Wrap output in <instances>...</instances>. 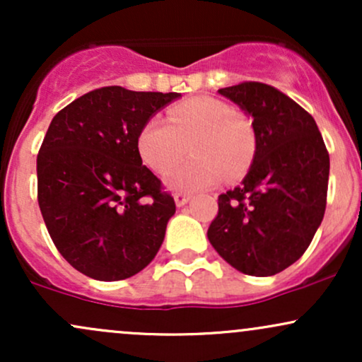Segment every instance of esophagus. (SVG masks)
Returning a JSON list of instances; mask_svg holds the SVG:
<instances>
[{
  "label": "esophagus",
  "mask_w": 362,
  "mask_h": 362,
  "mask_svg": "<svg viewBox=\"0 0 362 362\" xmlns=\"http://www.w3.org/2000/svg\"><path fill=\"white\" fill-rule=\"evenodd\" d=\"M173 199H175V204H177L178 207H182V206H185L187 202L190 201V195H189V194L177 192V194H175V197H173Z\"/></svg>",
  "instance_id": "34e87169"
}]
</instances>
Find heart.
<instances>
[{
	"label": "heart",
	"mask_w": 362,
	"mask_h": 362,
	"mask_svg": "<svg viewBox=\"0 0 362 362\" xmlns=\"http://www.w3.org/2000/svg\"><path fill=\"white\" fill-rule=\"evenodd\" d=\"M190 141L194 158L177 165L167 177L172 190L197 192L216 185L223 175L228 180L240 177L255 155V136L247 120L213 97L178 103L168 112V119L149 117L141 127L136 146L153 172L165 173L180 160Z\"/></svg>",
	"instance_id": "heart-1"
}]
</instances>
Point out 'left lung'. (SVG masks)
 I'll list each match as a JSON object with an SVG mask.
<instances>
[{
	"label": "left lung",
	"instance_id": "obj_1",
	"mask_svg": "<svg viewBox=\"0 0 362 362\" xmlns=\"http://www.w3.org/2000/svg\"><path fill=\"white\" fill-rule=\"evenodd\" d=\"M219 93L252 117L255 156L242 185L218 197L207 238L236 271L274 276L300 259L317 233L330 158L315 119L274 86L245 81Z\"/></svg>",
	"mask_w": 362,
	"mask_h": 362
}]
</instances>
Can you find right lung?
<instances>
[{
    "label": "right lung",
    "instance_id": "right-lung-1",
    "mask_svg": "<svg viewBox=\"0 0 362 362\" xmlns=\"http://www.w3.org/2000/svg\"><path fill=\"white\" fill-rule=\"evenodd\" d=\"M180 93L103 86L54 115L37 155V199L54 245L97 281L134 276L155 259L175 201L136 139Z\"/></svg>",
    "mask_w": 362,
    "mask_h": 362
}]
</instances>
